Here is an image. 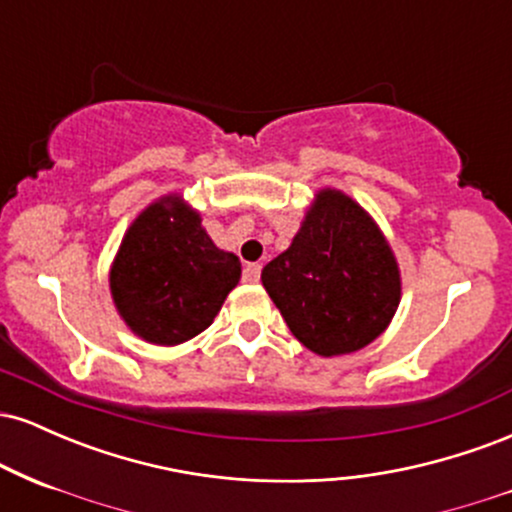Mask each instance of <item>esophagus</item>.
Listing matches in <instances>:
<instances>
[{"mask_svg": "<svg viewBox=\"0 0 512 512\" xmlns=\"http://www.w3.org/2000/svg\"><path fill=\"white\" fill-rule=\"evenodd\" d=\"M260 274H262V264L257 262H252L243 269V279L248 281V284H257V281H260Z\"/></svg>", "mask_w": 512, "mask_h": 512, "instance_id": "esophagus-1", "label": "esophagus"}]
</instances>
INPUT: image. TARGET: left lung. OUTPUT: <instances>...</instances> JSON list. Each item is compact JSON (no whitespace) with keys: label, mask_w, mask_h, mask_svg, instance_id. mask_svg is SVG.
<instances>
[{"label":"left lung","mask_w":512,"mask_h":512,"mask_svg":"<svg viewBox=\"0 0 512 512\" xmlns=\"http://www.w3.org/2000/svg\"><path fill=\"white\" fill-rule=\"evenodd\" d=\"M262 284L298 342L320 356L363 349L399 305V269L373 219L342 192L322 190L291 248Z\"/></svg>","instance_id":"1"}]
</instances>
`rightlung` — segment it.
I'll use <instances>...</instances> for the list:
<instances>
[{
    "instance_id": "1",
    "label": "right lung",
    "mask_w": 512,
    "mask_h": 512,
    "mask_svg": "<svg viewBox=\"0 0 512 512\" xmlns=\"http://www.w3.org/2000/svg\"><path fill=\"white\" fill-rule=\"evenodd\" d=\"M238 279V257L211 243L197 211L166 197L127 231L110 291L132 332L173 346L207 330Z\"/></svg>"
}]
</instances>
